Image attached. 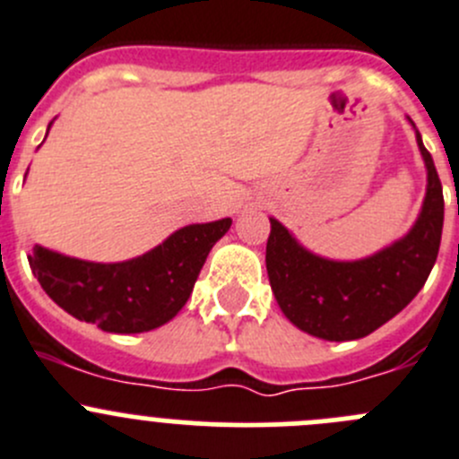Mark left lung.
I'll return each instance as SVG.
<instances>
[{
    "label": "left lung",
    "instance_id": "obj_1",
    "mask_svg": "<svg viewBox=\"0 0 459 459\" xmlns=\"http://www.w3.org/2000/svg\"><path fill=\"white\" fill-rule=\"evenodd\" d=\"M426 195L417 221L390 246L363 259H329L311 252L286 225L270 216L265 270L283 316L308 335L329 342L358 340L403 311L421 290L435 261L444 227V194L437 169L414 128Z\"/></svg>",
    "mask_w": 459,
    "mask_h": 459
}]
</instances>
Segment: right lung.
<instances>
[{
  "mask_svg": "<svg viewBox=\"0 0 459 459\" xmlns=\"http://www.w3.org/2000/svg\"><path fill=\"white\" fill-rule=\"evenodd\" d=\"M230 225L232 218L185 225L152 250L115 264L76 259L36 246L29 264L42 290L76 320L108 333H143L182 311L209 250Z\"/></svg>",
  "mask_w": 459,
  "mask_h": 459,
  "instance_id": "1",
  "label": "right lung"
}]
</instances>
